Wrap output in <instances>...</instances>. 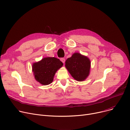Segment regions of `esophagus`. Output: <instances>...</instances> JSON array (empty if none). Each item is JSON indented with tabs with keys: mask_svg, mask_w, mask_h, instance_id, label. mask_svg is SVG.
<instances>
[{
	"mask_svg": "<svg viewBox=\"0 0 130 130\" xmlns=\"http://www.w3.org/2000/svg\"><path fill=\"white\" fill-rule=\"evenodd\" d=\"M60 59V60L61 61V62L63 63H65V58H61Z\"/></svg>",
	"mask_w": 130,
	"mask_h": 130,
	"instance_id": "obj_1",
	"label": "esophagus"
}]
</instances>
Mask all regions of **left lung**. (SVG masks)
<instances>
[{"mask_svg": "<svg viewBox=\"0 0 130 130\" xmlns=\"http://www.w3.org/2000/svg\"><path fill=\"white\" fill-rule=\"evenodd\" d=\"M65 67L75 79L83 81L89 75L91 61L86 56L75 53L66 59Z\"/></svg>", "mask_w": 130, "mask_h": 130, "instance_id": "obj_1", "label": "left lung"}]
</instances>
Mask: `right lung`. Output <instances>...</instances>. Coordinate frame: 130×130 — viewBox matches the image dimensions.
<instances>
[{
	"label": "right lung",
	"instance_id": "obj_1",
	"mask_svg": "<svg viewBox=\"0 0 130 130\" xmlns=\"http://www.w3.org/2000/svg\"><path fill=\"white\" fill-rule=\"evenodd\" d=\"M63 64L55 57H45L32 65V72L35 79L44 85H49L57 71Z\"/></svg>",
	"mask_w": 130,
	"mask_h": 130
}]
</instances>
